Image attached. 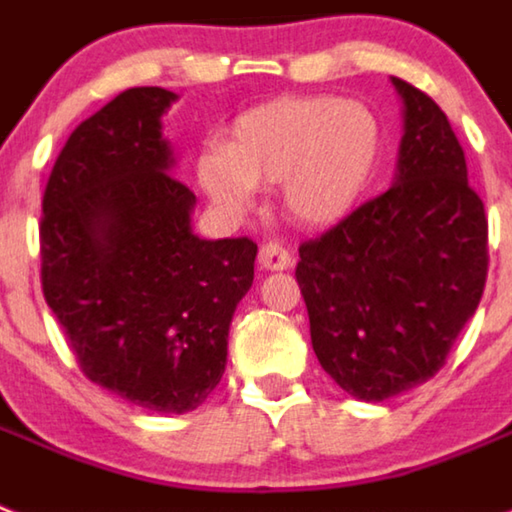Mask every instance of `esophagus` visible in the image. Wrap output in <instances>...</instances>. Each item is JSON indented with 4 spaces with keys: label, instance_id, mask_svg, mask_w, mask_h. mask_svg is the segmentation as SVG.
<instances>
[{
    "label": "esophagus",
    "instance_id": "esophagus-1",
    "mask_svg": "<svg viewBox=\"0 0 512 512\" xmlns=\"http://www.w3.org/2000/svg\"><path fill=\"white\" fill-rule=\"evenodd\" d=\"M257 260H260V268L265 270H286L294 265V257H291V252L286 247H283L281 242H263L260 244V255H257Z\"/></svg>",
    "mask_w": 512,
    "mask_h": 512
}]
</instances>
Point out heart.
<instances>
[{
  "label": "heart",
  "instance_id": "obj_1",
  "mask_svg": "<svg viewBox=\"0 0 512 512\" xmlns=\"http://www.w3.org/2000/svg\"><path fill=\"white\" fill-rule=\"evenodd\" d=\"M380 156V127L362 103L283 96L244 111L223 148L197 163V182L226 213H244L257 187L278 184L283 213L328 226L354 208Z\"/></svg>",
  "mask_w": 512,
  "mask_h": 512
}]
</instances>
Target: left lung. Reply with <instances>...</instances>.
Wrapping results in <instances>:
<instances>
[{
	"instance_id": "8db88e82",
	"label": "left lung",
	"mask_w": 512,
	"mask_h": 512,
	"mask_svg": "<svg viewBox=\"0 0 512 512\" xmlns=\"http://www.w3.org/2000/svg\"><path fill=\"white\" fill-rule=\"evenodd\" d=\"M403 98L398 171L388 192L302 242L296 281L317 362L359 401L435 377L487 283V216L463 148L427 93Z\"/></svg>"
}]
</instances>
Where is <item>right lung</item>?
<instances>
[{
	"label": "right lung",
	"instance_id": "right-lung-1",
	"mask_svg": "<svg viewBox=\"0 0 512 512\" xmlns=\"http://www.w3.org/2000/svg\"><path fill=\"white\" fill-rule=\"evenodd\" d=\"M163 88H130L85 119L44 192L41 286L90 382L140 409L187 414L226 369L257 244L192 234L195 192L169 174Z\"/></svg>",
	"mask_w": 512,
	"mask_h": 512
}]
</instances>
